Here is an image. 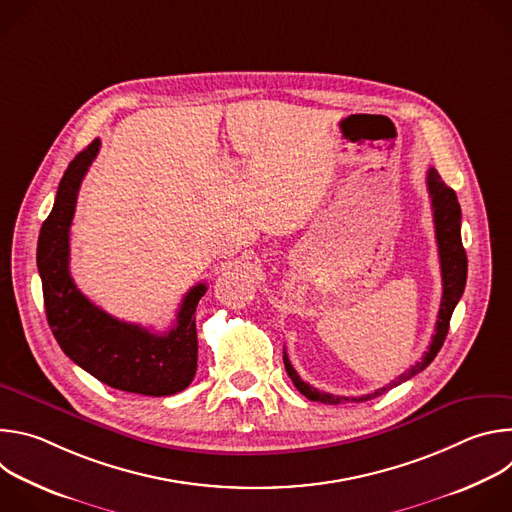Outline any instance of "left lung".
Returning a JSON list of instances; mask_svg holds the SVG:
<instances>
[{
	"label": "left lung",
	"mask_w": 512,
	"mask_h": 512,
	"mask_svg": "<svg viewBox=\"0 0 512 512\" xmlns=\"http://www.w3.org/2000/svg\"><path fill=\"white\" fill-rule=\"evenodd\" d=\"M427 190H429V198H431V208H433V225H435V239H437V251H440V265H442V283H444V296H442V304H440V314H437V322H435V334L431 338V344L427 348V352L423 354V358L419 362H415L413 367L399 375L395 381H391L387 387L371 393V395H362V397H338V395H330V393H322L318 389H314L312 385L304 383L300 379V375L296 373V369L291 367V362L283 350V364L285 371L291 379V383L296 385V389L308 397L310 401H320L326 405H338V403H350V401H369L375 399L379 395H383L385 391L409 381L411 377H415L417 373H421L427 364L435 358V354L440 352V348L444 346V340L448 336L450 330V320H452V312L456 308V304L460 302L464 287H466V275H468V257L462 245V235H460V223H462V210L458 204V196L456 192L442 180V176L437 174V170L429 168L427 170Z\"/></svg>",
	"instance_id": "left-lung-1"
}]
</instances>
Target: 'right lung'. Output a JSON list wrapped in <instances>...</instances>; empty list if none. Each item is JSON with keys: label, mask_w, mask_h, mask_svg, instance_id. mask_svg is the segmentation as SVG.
Wrapping results in <instances>:
<instances>
[{"label": "right lung", "mask_w": 512, "mask_h": 512, "mask_svg": "<svg viewBox=\"0 0 512 512\" xmlns=\"http://www.w3.org/2000/svg\"><path fill=\"white\" fill-rule=\"evenodd\" d=\"M99 148L101 141L95 139L68 164L54 206L40 229L36 261L46 318L62 352L101 383L150 397L176 395L196 375L194 312L206 285H194L182 300L174 326L166 334H154L97 308L70 277L68 235L72 216L81 182Z\"/></svg>", "instance_id": "add662e5"}]
</instances>
